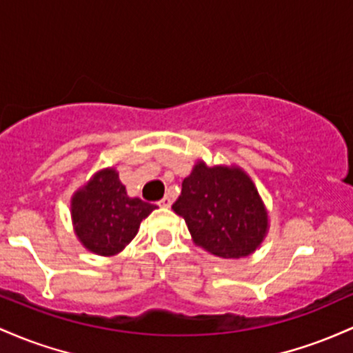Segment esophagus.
<instances>
[{"instance_id":"esophagus-1","label":"esophagus","mask_w":353,"mask_h":353,"mask_svg":"<svg viewBox=\"0 0 353 353\" xmlns=\"http://www.w3.org/2000/svg\"><path fill=\"white\" fill-rule=\"evenodd\" d=\"M158 205H160V207L168 208L170 205H172V198H170V196H163L160 201H158Z\"/></svg>"}]
</instances>
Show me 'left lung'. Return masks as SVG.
Returning <instances> with one entry per match:
<instances>
[{
	"instance_id": "1",
	"label": "left lung",
	"mask_w": 353,
	"mask_h": 353,
	"mask_svg": "<svg viewBox=\"0 0 353 353\" xmlns=\"http://www.w3.org/2000/svg\"><path fill=\"white\" fill-rule=\"evenodd\" d=\"M172 208L187 221L198 247L221 259L250 255L267 232L259 192L239 168H208L200 161L183 180Z\"/></svg>"
}]
</instances>
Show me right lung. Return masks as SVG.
<instances>
[{"label":"right lung","mask_w":353,"mask_h":353,"mask_svg":"<svg viewBox=\"0 0 353 353\" xmlns=\"http://www.w3.org/2000/svg\"><path fill=\"white\" fill-rule=\"evenodd\" d=\"M157 207L130 198L114 170H101L71 201L78 239L98 255H114L137 235L141 220Z\"/></svg>","instance_id":"add662e5"}]
</instances>
